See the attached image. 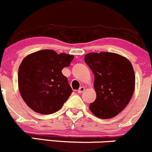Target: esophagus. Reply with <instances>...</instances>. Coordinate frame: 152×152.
Wrapping results in <instances>:
<instances>
[{"instance_id":"esophagus-1","label":"esophagus","mask_w":152,"mask_h":152,"mask_svg":"<svg viewBox=\"0 0 152 152\" xmlns=\"http://www.w3.org/2000/svg\"><path fill=\"white\" fill-rule=\"evenodd\" d=\"M84 90H85V88L83 87V86H81V87L79 88V89L77 90V92H78V93H82Z\"/></svg>"}]
</instances>
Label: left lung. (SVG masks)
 Wrapping results in <instances>:
<instances>
[{"label":"left lung","mask_w":152,"mask_h":152,"mask_svg":"<svg viewBox=\"0 0 152 152\" xmlns=\"http://www.w3.org/2000/svg\"><path fill=\"white\" fill-rule=\"evenodd\" d=\"M84 61L95 76V102L91 112L100 118L118 115L128 105L135 88V75L128 60L115 53H89Z\"/></svg>","instance_id":"obj_1"}]
</instances>
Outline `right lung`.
<instances>
[{
	"label": "right lung",
	"mask_w": 152,
	"mask_h": 152,
	"mask_svg": "<svg viewBox=\"0 0 152 152\" xmlns=\"http://www.w3.org/2000/svg\"><path fill=\"white\" fill-rule=\"evenodd\" d=\"M73 59V55L42 50L23 60L18 69V89L29 107L45 115L61 108L72 92L62 70Z\"/></svg>",
	"instance_id": "obj_1"
}]
</instances>
